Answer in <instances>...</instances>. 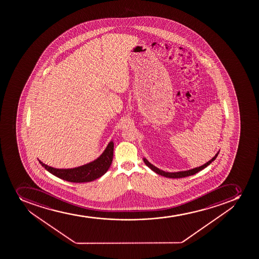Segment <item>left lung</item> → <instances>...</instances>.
<instances>
[{
	"label": "left lung",
	"mask_w": 259,
	"mask_h": 259,
	"mask_svg": "<svg viewBox=\"0 0 259 259\" xmlns=\"http://www.w3.org/2000/svg\"><path fill=\"white\" fill-rule=\"evenodd\" d=\"M219 153H220V151H219L217 154H215V156L213 157V158H212V159H210L209 161H207L206 164H202L201 166L197 167V168H194V169L185 170V171L165 172L164 171V170H162V169H159V168H157V167L154 166V165H153V164H152L151 163H149L145 158H144V161L147 166L149 167L153 171L155 172L157 174L160 175V176H163V177H168V178H182V177H189V176H192V175L196 174L197 172H199L200 170H202V169L206 168L207 165H209V164H211V163H212L216 158H217Z\"/></svg>",
	"instance_id": "1"
}]
</instances>
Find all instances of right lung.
Wrapping results in <instances>:
<instances>
[{
    "label": "right lung",
    "instance_id": "right-lung-1",
    "mask_svg": "<svg viewBox=\"0 0 259 259\" xmlns=\"http://www.w3.org/2000/svg\"><path fill=\"white\" fill-rule=\"evenodd\" d=\"M113 150L114 143L111 141L97 159L90 162L89 164L72 169H56L53 167L48 166L40 160H38V162L50 173L67 182L76 183L92 182L102 177L110 168V164L112 163Z\"/></svg>",
    "mask_w": 259,
    "mask_h": 259
}]
</instances>
